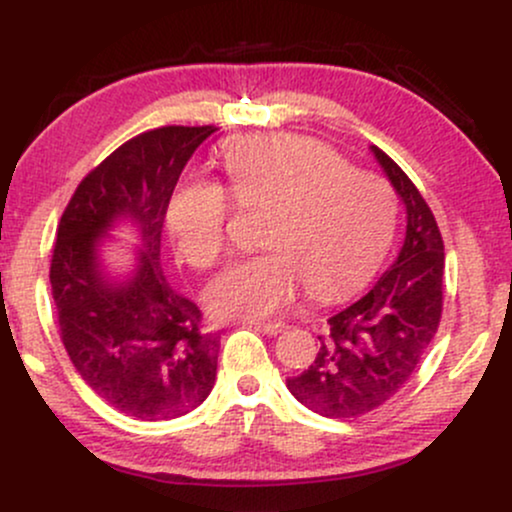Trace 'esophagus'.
Wrapping results in <instances>:
<instances>
[{
	"mask_svg": "<svg viewBox=\"0 0 512 512\" xmlns=\"http://www.w3.org/2000/svg\"><path fill=\"white\" fill-rule=\"evenodd\" d=\"M245 327H250V330H260L264 334H279L284 330V325H279V322H257V320H245L243 322Z\"/></svg>",
	"mask_w": 512,
	"mask_h": 512,
	"instance_id": "34e87169",
	"label": "esophagus"
}]
</instances>
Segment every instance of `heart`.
Masks as SVG:
<instances>
[{"mask_svg": "<svg viewBox=\"0 0 512 512\" xmlns=\"http://www.w3.org/2000/svg\"><path fill=\"white\" fill-rule=\"evenodd\" d=\"M226 189L243 209H269L264 255L216 276L207 305L216 317L267 320L296 301L303 284L317 298L351 291L373 274L395 236L397 204L378 175L351 168L332 146L303 134L233 139L223 146ZM228 196L211 180L173 190L166 228L175 255L209 269L223 252Z\"/></svg>", "mask_w": 512, "mask_h": 512, "instance_id": "heart-1", "label": "heart"}]
</instances>
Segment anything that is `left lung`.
Returning <instances> with one entry per match:
<instances>
[{
	"instance_id": "left-lung-1",
	"label": "left lung",
	"mask_w": 512,
	"mask_h": 512,
	"mask_svg": "<svg viewBox=\"0 0 512 512\" xmlns=\"http://www.w3.org/2000/svg\"><path fill=\"white\" fill-rule=\"evenodd\" d=\"M407 209V236L392 267L366 296L327 320L315 361L286 380L298 402L330 419L378 409L407 385L443 313L445 252L426 199L402 168L370 146Z\"/></svg>"
}]
</instances>
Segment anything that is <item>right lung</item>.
Segmentation results:
<instances>
[{"mask_svg": "<svg viewBox=\"0 0 512 512\" xmlns=\"http://www.w3.org/2000/svg\"><path fill=\"white\" fill-rule=\"evenodd\" d=\"M216 127H158L115 149L64 209L50 286L62 344L86 385L110 407L142 421L178 419L209 397L219 334L161 269L168 199L197 146ZM120 220L140 233L138 264L125 280L104 274L100 240Z\"/></svg>", "mask_w": 512, "mask_h": 512, "instance_id": "obj_1", "label": "right lung"}]
</instances>
